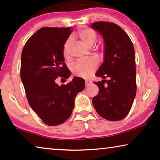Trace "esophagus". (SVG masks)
I'll return each mask as SVG.
<instances>
[{
	"label": "esophagus",
	"mask_w": 160,
	"mask_h": 160,
	"mask_svg": "<svg viewBox=\"0 0 160 160\" xmlns=\"http://www.w3.org/2000/svg\"><path fill=\"white\" fill-rule=\"evenodd\" d=\"M92 83V82L90 80H88V79L85 80V85H86V86H89V85H90Z\"/></svg>",
	"instance_id": "esophagus-1"
}]
</instances>
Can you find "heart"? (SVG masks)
Returning a JSON list of instances; mask_svg holds the SVG:
<instances>
[{
    "instance_id": "b5f03b06",
    "label": "heart",
    "mask_w": 160,
    "mask_h": 160,
    "mask_svg": "<svg viewBox=\"0 0 160 160\" xmlns=\"http://www.w3.org/2000/svg\"><path fill=\"white\" fill-rule=\"evenodd\" d=\"M78 37L82 42L87 47H91L95 44L98 40V35L96 32L90 28H84L78 32ZM72 43V39L70 38L65 41L63 46L62 54L65 58H69V51ZM98 65V61L95 58L87 60L78 61L72 65L71 71L76 76L82 78H88L92 74Z\"/></svg>"
}]
</instances>
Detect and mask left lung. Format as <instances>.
<instances>
[{"instance_id":"obj_1","label":"left lung","mask_w":160,"mask_h":160,"mask_svg":"<svg viewBox=\"0 0 160 160\" xmlns=\"http://www.w3.org/2000/svg\"><path fill=\"white\" fill-rule=\"evenodd\" d=\"M91 27L102 35L105 43L104 62L95 74L103 80L95 82L99 92L93 98V106L105 119L119 121L130 112L136 95L134 47L128 35L115 23L96 22Z\"/></svg>"}]
</instances>
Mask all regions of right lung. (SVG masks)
Instances as JSON below:
<instances>
[{
    "mask_svg": "<svg viewBox=\"0 0 160 160\" xmlns=\"http://www.w3.org/2000/svg\"><path fill=\"white\" fill-rule=\"evenodd\" d=\"M71 32V28H42L28 39L22 52L20 76L28 101L49 126L68 119L76 95L85 87L84 80L79 77L61 86L54 82L59 76L66 81L71 75L62 54Z\"/></svg>",
    "mask_w": 160,
    "mask_h": 160,
    "instance_id": "obj_1",
    "label": "right lung"
}]
</instances>
